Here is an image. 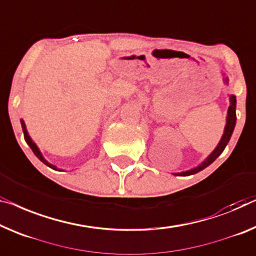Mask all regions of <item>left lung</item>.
Segmentation results:
<instances>
[{
  "instance_id": "obj_1",
  "label": "left lung",
  "mask_w": 256,
  "mask_h": 256,
  "mask_svg": "<svg viewBox=\"0 0 256 256\" xmlns=\"http://www.w3.org/2000/svg\"><path fill=\"white\" fill-rule=\"evenodd\" d=\"M224 80H226V82H228V78H226ZM236 104H237L236 96L234 95H230V106H228V109L226 124V128H224V133H223L222 138H220V140L218 144H217L215 150L212 152V154L209 155L200 166H198L196 168H193V169L188 170V171H182V172L174 174V176H190V174L199 172V171L204 170V168L210 166L212 163L215 161V160L218 158L220 154H222L223 150H226L228 142L230 141L232 132H234V126H236V120H237V116H236Z\"/></svg>"
}]
</instances>
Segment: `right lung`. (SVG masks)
<instances>
[{"mask_svg":"<svg viewBox=\"0 0 256 256\" xmlns=\"http://www.w3.org/2000/svg\"><path fill=\"white\" fill-rule=\"evenodd\" d=\"M20 124H22V132H24V138H25V141H26V142H28V146L30 147V150H33L34 154H36V158H39L41 162L44 163V164L47 166L52 168V169H54V170H57V168H56L55 166L50 164V163H49V162L47 161V160H46V158H44L42 154H41L40 150H39V148H38V146H36V142H33V140L30 139V136H28V130H26V125H25V123H24V120H20Z\"/></svg>","mask_w":256,"mask_h":256,"instance_id":"add662e5","label":"right lung"}]
</instances>
